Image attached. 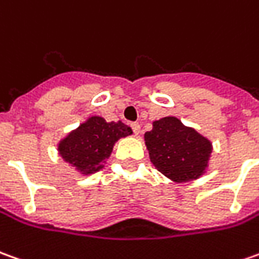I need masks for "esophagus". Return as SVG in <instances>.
<instances>
[{
    "instance_id": "esophagus-1",
    "label": "esophagus",
    "mask_w": 259,
    "mask_h": 259,
    "mask_svg": "<svg viewBox=\"0 0 259 259\" xmlns=\"http://www.w3.org/2000/svg\"><path fill=\"white\" fill-rule=\"evenodd\" d=\"M131 128H133V131L135 135H138V134L141 133V125H140L138 122H133V124H131Z\"/></svg>"
}]
</instances>
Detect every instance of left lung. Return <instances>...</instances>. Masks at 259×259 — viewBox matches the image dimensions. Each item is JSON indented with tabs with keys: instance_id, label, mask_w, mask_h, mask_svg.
<instances>
[{
	"instance_id": "8db88e82",
	"label": "left lung",
	"mask_w": 259,
	"mask_h": 259,
	"mask_svg": "<svg viewBox=\"0 0 259 259\" xmlns=\"http://www.w3.org/2000/svg\"><path fill=\"white\" fill-rule=\"evenodd\" d=\"M144 140L151 162L171 181H195L208 171L212 142L177 117L154 121Z\"/></svg>"
}]
</instances>
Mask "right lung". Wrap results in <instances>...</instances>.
<instances>
[{
  "label": "right lung",
  "mask_w": 259,
  "mask_h": 259,
  "mask_svg": "<svg viewBox=\"0 0 259 259\" xmlns=\"http://www.w3.org/2000/svg\"><path fill=\"white\" fill-rule=\"evenodd\" d=\"M128 135H133V130L122 121L107 122L100 115H91L61 138L57 150L64 162L85 177L101 171L115 142Z\"/></svg>",
  "instance_id": "1"
}]
</instances>
